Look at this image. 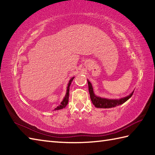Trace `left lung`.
<instances>
[{"label":"left lung","instance_id":"8db88e82","mask_svg":"<svg viewBox=\"0 0 155 155\" xmlns=\"http://www.w3.org/2000/svg\"><path fill=\"white\" fill-rule=\"evenodd\" d=\"M88 81V91H89L90 97L92 103L94 105V107L97 108H108L112 107H115L118 105H120L125 103L127 101H128L129 98L133 96V92L132 93H130V95L128 96L121 98L120 99H107V98H101L99 97H97L94 94L93 92V86H92L90 81Z\"/></svg>","mask_w":155,"mask_h":155}]
</instances>
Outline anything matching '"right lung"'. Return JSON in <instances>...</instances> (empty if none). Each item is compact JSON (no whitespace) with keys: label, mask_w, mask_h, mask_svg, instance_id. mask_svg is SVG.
Wrapping results in <instances>:
<instances>
[{"label":"right lung","mask_w":155,"mask_h":155,"mask_svg":"<svg viewBox=\"0 0 155 155\" xmlns=\"http://www.w3.org/2000/svg\"><path fill=\"white\" fill-rule=\"evenodd\" d=\"M74 77H72L71 79L69 81V83L68 84V87H67V93H66V95L64 98H63V100H62V101L61 102V104L59 105V106H58L57 108H54V110H60V109H62V108H65L66 106H67L68 103V97H69V88H70V85L72 83V80L74 79Z\"/></svg>","instance_id":"add662e5"}]
</instances>
